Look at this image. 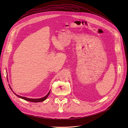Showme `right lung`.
<instances>
[{"mask_svg":"<svg viewBox=\"0 0 128 128\" xmlns=\"http://www.w3.org/2000/svg\"><path fill=\"white\" fill-rule=\"evenodd\" d=\"M9 86H10V89H11V90L12 91V89H11V88L10 86V85H9ZM13 93H14L15 94V95H16L18 97V98H22V99H23V100H27V101L37 103V102H43V101H44V100L47 98V97H48V96L49 95V94H50V90L49 91V92H48V93L47 94H46V96H44V97H43V98H26V97L21 96H18V95L16 94L14 92H13Z\"/></svg>","mask_w":128,"mask_h":128,"instance_id":"right-lung-1","label":"right lung"}]
</instances>
